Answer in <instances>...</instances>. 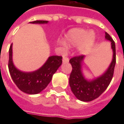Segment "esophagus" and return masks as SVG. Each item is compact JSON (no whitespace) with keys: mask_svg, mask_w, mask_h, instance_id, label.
I'll return each mask as SVG.
<instances>
[{"mask_svg":"<svg viewBox=\"0 0 124 124\" xmlns=\"http://www.w3.org/2000/svg\"><path fill=\"white\" fill-rule=\"evenodd\" d=\"M69 62V59H68V58L67 57H64L63 58V62H66V63H68V62Z\"/></svg>","mask_w":124,"mask_h":124,"instance_id":"1","label":"esophagus"}]
</instances>
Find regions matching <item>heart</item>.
<instances>
[{
  "label": "heart",
  "instance_id": "1",
  "mask_svg": "<svg viewBox=\"0 0 124 124\" xmlns=\"http://www.w3.org/2000/svg\"><path fill=\"white\" fill-rule=\"evenodd\" d=\"M96 42V34L93 31L80 28H72L64 35V41L60 43L64 46L76 47L80 54H86L91 50Z\"/></svg>",
  "mask_w": 124,
  "mask_h": 124
}]
</instances>
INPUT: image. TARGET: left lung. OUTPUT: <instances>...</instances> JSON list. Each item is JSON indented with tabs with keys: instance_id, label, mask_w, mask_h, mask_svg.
<instances>
[{
	"instance_id": "8db88e82",
	"label": "left lung",
	"mask_w": 124,
	"mask_h": 124,
	"mask_svg": "<svg viewBox=\"0 0 124 124\" xmlns=\"http://www.w3.org/2000/svg\"><path fill=\"white\" fill-rule=\"evenodd\" d=\"M105 38L111 42L113 56L110 64L101 75L93 79H87L84 76L82 65L85 56L74 57L70 60L72 70L69 78V84L74 96L80 101H90L98 98L111 82L116 65V45L107 32H105Z\"/></svg>"
}]
</instances>
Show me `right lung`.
<instances>
[{
  "label": "right lung",
  "instance_id": "obj_1",
  "mask_svg": "<svg viewBox=\"0 0 124 124\" xmlns=\"http://www.w3.org/2000/svg\"><path fill=\"white\" fill-rule=\"evenodd\" d=\"M46 20H36L32 24H47ZM62 57L51 56L38 70L32 72H23L16 67L12 60V44L9 48L8 70L12 80L20 90L28 94L41 92L48 85L52 76L62 63Z\"/></svg>",
  "mask_w": 124,
  "mask_h": 124
}]
</instances>
